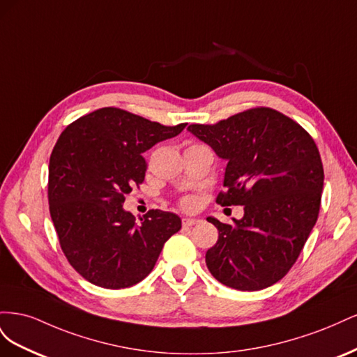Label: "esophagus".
I'll return each mask as SVG.
<instances>
[{"instance_id": "1", "label": "esophagus", "mask_w": 357, "mask_h": 357, "mask_svg": "<svg viewBox=\"0 0 357 357\" xmlns=\"http://www.w3.org/2000/svg\"><path fill=\"white\" fill-rule=\"evenodd\" d=\"M201 220L199 219H183V226H193V225H197V223H199Z\"/></svg>"}]
</instances>
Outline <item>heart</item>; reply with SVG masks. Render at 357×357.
Masks as SVG:
<instances>
[{
  "label": "heart",
  "instance_id": "heart-1",
  "mask_svg": "<svg viewBox=\"0 0 357 357\" xmlns=\"http://www.w3.org/2000/svg\"><path fill=\"white\" fill-rule=\"evenodd\" d=\"M193 204H195V201H193L192 198H188V199L183 201V205H185V207H188V208L193 207Z\"/></svg>",
  "mask_w": 357,
  "mask_h": 357
}]
</instances>
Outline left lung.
Returning <instances> with one entry per match:
<instances>
[{"label":"left lung","mask_w":357,"mask_h":357,"mask_svg":"<svg viewBox=\"0 0 357 357\" xmlns=\"http://www.w3.org/2000/svg\"><path fill=\"white\" fill-rule=\"evenodd\" d=\"M226 164L220 205H244L226 225L207 218L219 240L205 255L213 277L236 290H261L282 280L308 240L320 210L323 165L314 139L268 107L215 125H190Z\"/></svg>","instance_id":"1"}]
</instances>
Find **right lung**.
<instances>
[{
	"instance_id": "right-lung-1",
	"label": "right lung",
	"mask_w": 357,
	"mask_h": 357,
	"mask_svg": "<svg viewBox=\"0 0 357 357\" xmlns=\"http://www.w3.org/2000/svg\"><path fill=\"white\" fill-rule=\"evenodd\" d=\"M188 123L158 122L105 107L73 122L49 162V208L71 266L104 289L144 280L181 219L152 210L139 223L123 208L125 195L143 183L146 150L178 135Z\"/></svg>"
}]
</instances>
